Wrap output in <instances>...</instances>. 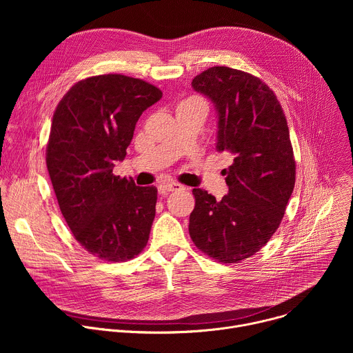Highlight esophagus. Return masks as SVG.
<instances>
[{
	"mask_svg": "<svg viewBox=\"0 0 353 353\" xmlns=\"http://www.w3.org/2000/svg\"><path fill=\"white\" fill-rule=\"evenodd\" d=\"M161 188H162L163 191L173 192V191H180V190H183L184 187H183L181 184H177V183H163V184L161 185Z\"/></svg>",
	"mask_w": 353,
	"mask_h": 353,
	"instance_id": "esophagus-1",
	"label": "esophagus"
}]
</instances>
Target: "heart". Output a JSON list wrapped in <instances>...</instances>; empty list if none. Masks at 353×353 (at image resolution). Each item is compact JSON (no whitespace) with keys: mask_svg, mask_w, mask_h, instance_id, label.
<instances>
[{"mask_svg":"<svg viewBox=\"0 0 353 353\" xmlns=\"http://www.w3.org/2000/svg\"><path fill=\"white\" fill-rule=\"evenodd\" d=\"M184 106H204V103H203V100L198 97H190V99L183 100V102L177 106V109L184 108Z\"/></svg>","mask_w":353,"mask_h":353,"instance_id":"obj_1","label":"heart"}]
</instances>
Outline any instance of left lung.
<instances>
[{
  "label": "left lung",
  "mask_w": 353,
  "mask_h": 353,
  "mask_svg": "<svg viewBox=\"0 0 353 353\" xmlns=\"http://www.w3.org/2000/svg\"><path fill=\"white\" fill-rule=\"evenodd\" d=\"M191 85L215 105L216 150L232 165L223 169L229 192L221 201L192 190L188 232L208 257L237 264L270 241L285 215L296 180L289 127L275 93L248 72L212 67Z\"/></svg>",
  "instance_id": "obj_1"
}]
</instances>
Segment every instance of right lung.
Returning a JSON list of instances; mask_svg holds the SVG:
<instances>
[{
  "mask_svg": "<svg viewBox=\"0 0 353 353\" xmlns=\"http://www.w3.org/2000/svg\"><path fill=\"white\" fill-rule=\"evenodd\" d=\"M162 90L121 74L85 78L56 108L46 149L47 170L61 214L89 254L112 263L145 248L155 219L158 188L114 176L142 112Z\"/></svg>",
  "mask_w": 353,
  "mask_h": 353,
  "instance_id": "1",
  "label": "right lung"
}]
</instances>
